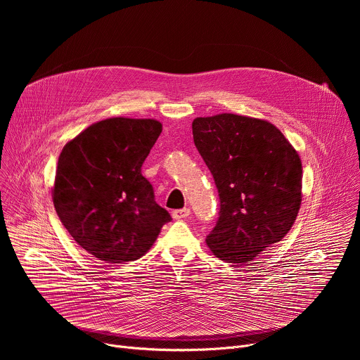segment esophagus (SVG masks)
Returning <instances> with one entry per match:
<instances>
[{"mask_svg":"<svg viewBox=\"0 0 360 360\" xmlns=\"http://www.w3.org/2000/svg\"><path fill=\"white\" fill-rule=\"evenodd\" d=\"M189 215H191V210H188V208L176 210V211L172 212L174 219H184V218H186V217H189Z\"/></svg>","mask_w":360,"mask_h":360,"instance_id":"1","label":"esophagus"}]
</instances>
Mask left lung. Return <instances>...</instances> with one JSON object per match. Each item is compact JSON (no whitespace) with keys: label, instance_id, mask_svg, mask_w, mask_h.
<instances>
[{"label":"left lung","instance_id":"8db88e82","mask_svg":"<svg viewBox=\"0 0 360 360\" xmlns=\"http://www.w3.org/2000/svg\"><path fill=\"white\" fill-rule=\"evenodd\" d=\"M192 134L221 202L207 245L224 262L250 265L285 238L297 217L299 153L274 124L236 114L195 118Z\"/></svg>","mask_w":360,"mask_h":360}]
</instances>
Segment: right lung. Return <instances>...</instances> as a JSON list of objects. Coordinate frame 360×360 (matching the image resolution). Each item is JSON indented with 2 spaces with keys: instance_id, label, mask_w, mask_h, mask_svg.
<instances>
[{
  "instance_id": "add662e5",
  "label": "right lung",
  "mask_w": 360,
  "mask_h": 360,
  "mask_svg": "<svg viewBox=\"0 0 360 360\" xmlns=\"http://www.w3.org/2000/svg\"><path fill=\"white\" fill-rule=\"evenodd\" d=\"M161 132L157 120L115 117L89 125L61 150L56 211L74 240L99 261L141 258L171 221L141 174Z\"/></svg>"
}]
</instances>
